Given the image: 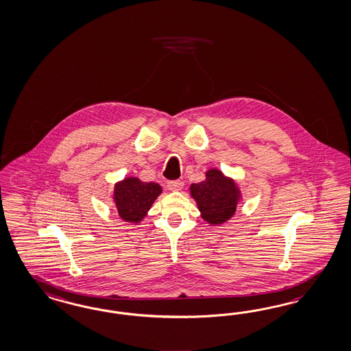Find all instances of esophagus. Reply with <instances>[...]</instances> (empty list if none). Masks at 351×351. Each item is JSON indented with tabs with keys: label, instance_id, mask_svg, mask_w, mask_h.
<instances>
[{
	"label": "esophagus",
	"instance_id": "1",
	"mask_svg": "<svg viewBox=\"0 0 351 351\" xmlns=\"http://www.w3.org/2000/svg\"><path fill=\"white\" fill-rule=\"evenodd\" d=\"M167 187L171 191H180L183 189V182L180 180H168L167 182Z\"/></svg>",
	"mask_w": 351,
	"mask_h": 351
}]
</instances>
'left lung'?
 I'll return each mask as SVG.
<instances>
[{
  "mask_svg": "<svg viewBox=\"0 0 351 351\" xmlns=\"http://www.w3.org/2000/svg\"><path fill=\"white\" fill-rule=\"evenodd\" d=\"M190 190L201 217L210 224H221L234 214L240 191L234 180L224 177L221 171H206V180L192 183Z\"/></svg>",
  "mask_w": 351,
  "mask_h": 351,
  "instance_id": "obj_1",
  "label": "left lung"
}]
</instances>
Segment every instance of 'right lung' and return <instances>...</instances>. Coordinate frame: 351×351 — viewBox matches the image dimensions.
Here are the masks:
<instances>
[{"mask_svg":"<svg viewBox=\"0 0 351 351\" xmlns=\"http://www.w3.org/2000/svg\"><path fill=\"white\" fill-rule=\"evenodd\" d=\"M160 193L158 183L130 177L115 184L114 201L123 221L138 223Z\"/></svg>","mask_w":351,"mask_h":351,"instance_id":"1","label":"right lung"}]
</instances>
